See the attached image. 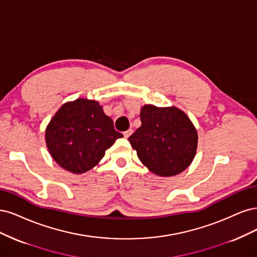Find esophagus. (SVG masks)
Instances as JSON below:
<instances>
[{
  "instance_id": "34e87169",
  "label": "esophagus",
  "mask_w": 257,
  "mask_h": 257,
  "mask_svg": "<svg viewBox=\"0 0 257 257\" xmlns=\"http://www.w3.org/2000/svg\"><path fill=\"white\" fill-rule=\"evenodd\" d=\"M132 132H134V131H132V129H129V130L125 131V132H123V137H125V139H128L132 135Z\"/></svg>"
}]
</instances>
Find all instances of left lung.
Instances as JSON below:
<instances>
[{"label":"left lung","mask_w":257,"mask_h":257,"mask_svg":"<svg viewBox=\"0 0 257 257\" xmlns=\"http://www.w3.org/2000/svg\"><path fill=\"white\" fill-rule=\"evenodd\" d=\"M140 118L142 125L128 139L140 161L162 177L184 172L194 159L198 140L188 115L174 105L145 104Z\"/></svg>","instance_id":"left-lung-1"}]
</instances>
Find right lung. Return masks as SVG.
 I'll return each mask as SVG.
<instances>
[{
	"label": "right lung",
	"instance_id": "right-lung-1",
	"mask_svg": "<svg viewBox=\"0 0 257 257\" xmlns=\"http://www.w3.org/2000/svg\"><path fill=\"white\" fill-rule=\"evenodd\" d=\"M121 137L99 102L83 98L64 103L46 128V144L53 160L73 174L93 169Z\"/></svg>",
	"mask_w": 257,
	"mask_h": 257
}]
</instances>
